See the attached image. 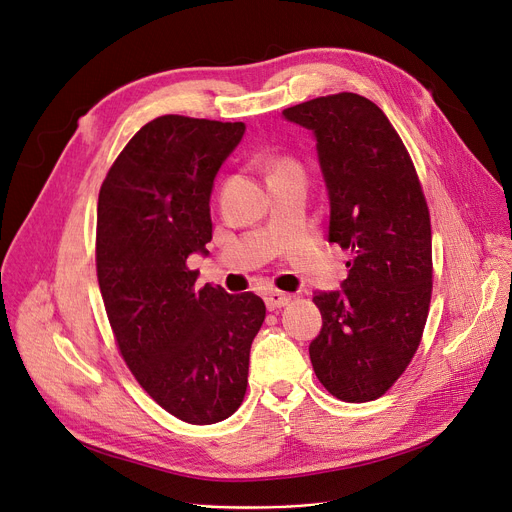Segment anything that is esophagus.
<instances>
[{
	"mask_svg": "<svg viewBox=\"0 0 512 512\" xmlns=\"http://www.w3.org/2000/svg\"><path fill=\"white\" fill-rule=\"evenodd\" d=\"M289 302H291V295H289V293H283V291H268V293L264 295V304H266V308H268L270 312L287 306Z\"/></svg>",
	"mask_w": 512,
	"mask_h": 512,
	"instance_id": "esophagus-1",
	"label": "esophagus"
}]
</instances>
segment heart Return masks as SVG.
<instances>
[{
  "label": "heart",
  "instance_id": "1",
  "mask_svg": "<svg viewBox=\"0 0 512 512\" xmlns=\"http://www.w3.org/2000/svg\"><path fill=\"white\" fill-rule=\"evenodd\" d=\"M289 173H302V167H299L291 157H275L268 163V179Z\"/></svg>",
  "mask_w": 512,
  "mask_h": 512
}]
</instances>
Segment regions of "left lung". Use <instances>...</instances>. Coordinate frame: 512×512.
<instances>
[{
  "label": "left lung",
  "instance_id": "obj_1",
  "mask_svg": "<svg viewBox=\"0 0 512 512\" xmlns=\"http://www.w3.org/2000/svg\"><path fill=\"white\" fill-rule=\"evenodd\" d=\"M314 132L330 200L328 242L351 254L343 291L314 295V372L347 403L382 397L407 370L432 299V225L407 148L384 111L355 93L283 111Z\"/></svg>",
  "mask_w": 512,
  "mask_h": 512
}]
</instances>
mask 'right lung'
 I'll list each match as a JSON object with an SVG mask.
<instances>
[{
    "mask_svg": "<svg viewBox=\"0 0 512 512\" xmlns=\"http://www.w3.org/2000/svg\"><path fill=\"white\" fill-rule=\"evenodd\" d=\"M242 122L161 115L107 171L97 206V279L126 366L167 413L194 426L242 405L266 306L252 291L196 289L188 256L213 239L210 192Z\"/></svg>",
    "mask_w": 512,
    "mask_h": 512,
    "instance_id": "obj_1",
    "label": "right lung"
}]
</instances>
